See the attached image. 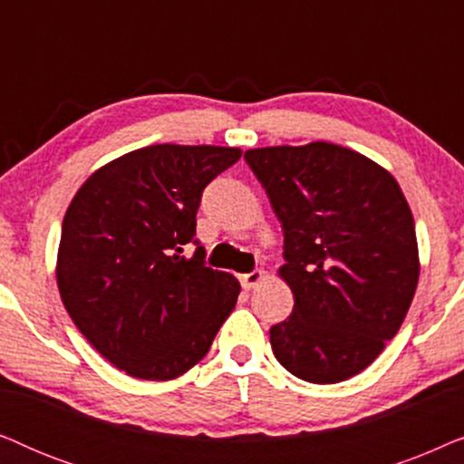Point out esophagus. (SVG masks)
Instances as JSON below:
<instances>
[{
  "label": "esophagus",
  "instance_id": "34e87169",
  "mask_svg": "<svg viewBox=\"0 0 464 464\" xmlns=\"http://www.w3.org/2000/svg\"><path fill=\"white\" fill-rule=\"evenodd\" d=\"M264 281V270H253L249 275H240V285L245 289H256Z\"/></svg>",
  "mask_w": 464,
  "mask_h": 464
}]
</instances>
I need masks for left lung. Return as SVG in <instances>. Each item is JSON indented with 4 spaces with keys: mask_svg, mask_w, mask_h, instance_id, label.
I'll return each instance as SVG.
<instances>
[{
    "mask_svg": "<svg viewBox=\"0 0 464 464\" xmlns=\"http://www.w3.org/2000/svg\"><path fill=\"white\" fill-rule=\"evenodd\" d=\"M285 234L278 276L294 313L270 327L285 370L313 384L357 376L395 338L420 262L410 205L389 170L314 141L245 151Z\"/></svg>",
    "mask_w": 464,
    "mask_h": 464,
    "instance_id": "left-lung-1",
    "label": "left lung"
}]
</instances>
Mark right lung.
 I'll return each mask as SVG.
<instances>
[{
	"instance_id": "add662e5",
	"label": "right lung",
	"mask_w": 464,
	"mask_h": 464,
	"mask_svg": "<svg viewBox=\"0 0 464 464\" xmlns=\"http://www.w3.org/2000/svg\"><path fill=\"white\" fill-rule=\"evenodd\" d=\"M238 148L148 145L107 162L63 219L56 285L82 335L118 370L173 380L208 353L240 283L205 266L196 243L202 189Z\"/></svg>"
}]
</instances>
